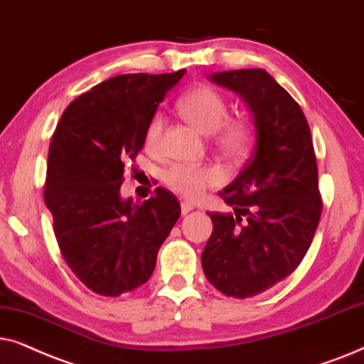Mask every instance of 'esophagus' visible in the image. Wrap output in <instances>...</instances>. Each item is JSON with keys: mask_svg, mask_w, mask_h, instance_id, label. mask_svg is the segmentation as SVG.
<instances>
[{"mask_svg": "<svg viewBox=\"0 0 364 364\" xmlns=\"http://www.w3.org/2000/svg\"><path fill=\"white\" fill-rule=\"evenodd\" d=\"M193 208H195V206H193L190 201H181V213H183V215H188V213H190Z\"/></svg>", "mask_w": 364, "mask_h": 364, "instance_id": "1", "label": "esophagus"}]
</instances>
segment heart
<instances>
[{
  "label": "heart",
  "instance_id": "b5f03b06",
  "mask_svg": "<svg viewBox=\"0 0 364 364\" xmlns=\"http://www.w3.org/2000/svg\"><path fill=\"white\" fill-rule=\"evenodd\" d=\"M178 109L203 133H215V144L226 156L240 158L251 144V126L243 118H228L230 106L225 96L211 86H198L178 101ZM164 129V116L153 114L144 129V148L158 151ZM169 190L188 200H198L206 190L223 181V171L216 164L174 163L163 173Z\"/></svg>",
  "mask_w": 364,
  "mask_h": 364
}]
</instances>
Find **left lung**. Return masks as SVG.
I'll list each match as a JSON object with an SVG mask.
<instances>
[{
  "mask_svg": "<svg viewBox=\"0 0 364 364\" xmlns=\"http://www.w3.org/2000/svg\"><path fill=\"white\" fill-rule=\"evenodd\" d=\"M211 81L243 96L256 123L253 156L220 193L235 213H210L201 253L213 287L243 299L288 278L309 250L323 211L316 153L301 106L264 70L215 73Z\"/></svg>",
  "mask_w": 364,
  "mask_h": 364,
  "instance_id": "obj_1",
  "label": "left lung"
}]
</instances>
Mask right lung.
<instances>
[{"label": "right lung", "mask_w": 364, "mask_h": 364, "mask_svg": "<svg viewBox=\"0 0 364 364\" xmlns=\"http://www.w3.org/2000/svg\"><path fill=\"white\" fill-rule=\"evenodd\" d=\"M185 70L113 76L70 103L53 133L43 196L58 248L86 288L116 298L146 283L181 206L156 188L143 203L121 200L144 129Z\"/></svg>", "instance_id": "add662e5"}]
</instances>
